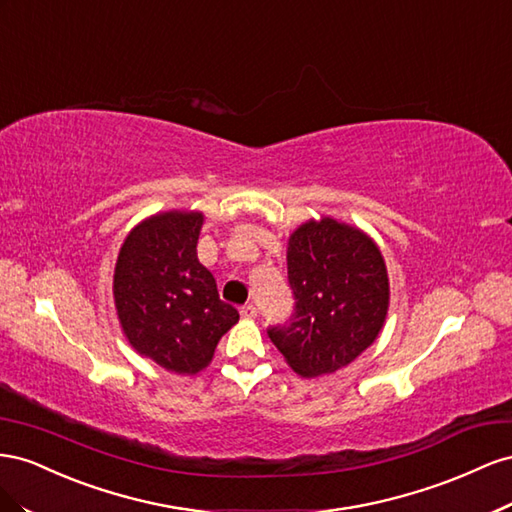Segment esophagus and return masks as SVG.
Listing matches in <instances>:
<instances>
[{"mask_svg": "<svg viewBox=\"0 0 512 512\" xmlns=\"http://www.w3.org/2000/svg\"><path fill=\"white\" fill-rule=\"evenodd\" d=\"M240 313H242L244 317H257V313H259V311H257V306H255L253 302H248V304H244V306H242Z\"/></svg>", "mask_w": 512, "mask_h": 512, "instance_id": "34e87169", "label": "esophagus"}]
</instances>
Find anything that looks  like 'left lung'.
<instances>
[{
	"mask_svg": "<svg viewBox=\"0 0 512 512\" xmlns=\"http://www.w3.org/2000/svg\"><path fill=\"white\" fill-rule=\"evenodd\" d=\"M287 281L294 313L268 326V337L298 375L334 373L377 339L388 311V274L362 231L332 218L302 225L289 238Z\"/></svg>",
	"mask_w": 512,
	"mask_h": 512,
	"instance_id": "1",
	"label": "left lung"
}]
</instances>
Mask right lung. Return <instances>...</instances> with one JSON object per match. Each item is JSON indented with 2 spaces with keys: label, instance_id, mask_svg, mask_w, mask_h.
I'll list each match as a JSON object with an SVG mask.
<instances>
[{
  "label": "right lung",
  "instance_id": "1",
  "mask_svg": "<svg viewBox=\"0 0 512 512\" xmlns=\"http://www.w3.org/2000/svg\"><path fill=\"white\" fill-rule=\"evenodd\" d=\"M199 212H165L130 231L113 276L126 337L160 367L193 375L208 367L236 306L221 300L212 272L199 264Z\"/></svg>",
  "mask_w": 512,
  "mask_h": 512
}]
</instances>
